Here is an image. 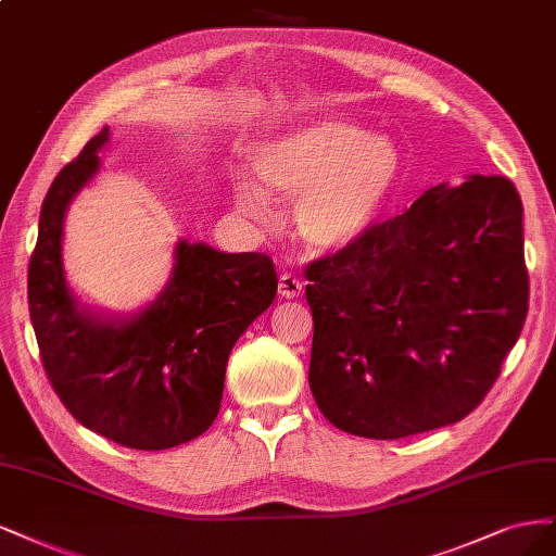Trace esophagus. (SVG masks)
I'll list each match as a JSON object with an SVG mask.
<instances>
[{
  "instance_id": "1",
  "label": "esophagus",
  "mask_w": 556,
  "mask_h": 556,
  "mask_svg": "<svg viewBox=\"0 0 556 556\" xmlns=\"http://www.w3.org/2000/svg\"><path fill=\"white\" fill-rule=\"evenodd\" d=\"M300 291H302V281L295 277V275H291V273H283L281 277H279V295L281 298H298L300 295Z\"/></svg>"
}]
</instances>
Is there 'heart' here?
Returning <instances> with one entry per match:
<instances>
[{
    "label": "heart",
    "mask_w": 556,
    "mask_h": 556,
    "mask_svg": "<svg viewBox=\"0 0 556 556\" xmlns=\"http://www.w3.org/2000/svg\"><path fill=\"white\" fill-rule=\"evenodd\" d=\"M261 185L295 199L293 222L316 252L355 242L390 203L402 177V154L392 140L342 117H320L283 131L254 152ZM238 203L263 214L267 195L254 182L236 185Z\"/></svg>",
    "instance_id": "b5f03b06"
}]
</instances>
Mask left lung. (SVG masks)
<instances>
[{
	"label": "left lung",
	"mask_w": 556,
	"mask_h": 556,
	"mask_svg": "<svg viewBox=\"0 0 556 556\" xmlns=\"http://www.w3.org/2000/svg\"><path fill=\"white\" fill-rule=\"evenodd\" d=\"M304 277L320 414L365 439L453 425L485 400L525 326L522 201L501 175L439 185Z\"/></svg>",
	"instance_id": "1"
}]
</instances>
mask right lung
I'll use <instances>...</instances> for the list:
<instances>
[{
  "label": "right lung",
  "mask_w": 556,
  "mask_h": 556,
  "mask_svg": "<svg viewBox=\"0 0 556 556\" xmlns=\"http://www.w3.org/2000/svg\"><path fill=\"white\" fill-rule=\"evenodd\" d=\"M109 138L103 127L46 193L27 275L29 318L71 416L119 445L166 451L217 418L230 349L273 304L277 273L265 254L180 240L168 283L146 309L117 318L80 307L64 279L62 228Z\"/></svg>",
  "instance_id": "1"
}]
</instances>
